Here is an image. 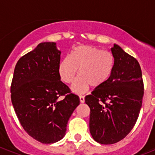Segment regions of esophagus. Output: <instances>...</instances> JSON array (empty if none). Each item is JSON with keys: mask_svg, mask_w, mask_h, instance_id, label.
<instances>
[{"mask_svg": "<svg viewBox=\"0 0 155 155\" xmlns=\"http://www.w3.org/2000/svg\"><path fill=\"white\" fill-rule=\"evenodd\" d=\"M80 101L81 103H84V96H80Z\"/></svg>", "mask_w": 155, "mask_h": 155, "instance_id": "1", "label": "esophagus"}]
</instances>
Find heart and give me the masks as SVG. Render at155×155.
Here are the masks:
<instances>
[{"label": "heart", "instance_id": "b5f03b06", "mask_svg": "<svg viewBox=\"0 0 155 155\" xmlns=\"http://www.w3.org/2000/svg\"><path fill=\"white\" fill-rule=\"evenodd\" d=\"M115 68V58L109 52L90 45H80L65 56L58 64V74L63 82H73L78 71L80 75L72 90L81 94L92 85L99 87L110 79Z\"/></svg>", "mask_w": 155, "mask_h": 155}]
</instances>
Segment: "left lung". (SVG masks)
<instances>
[{"label":"left lung","instance_id":"1","mask_svg":"<svg viewBox=\"0 0 155 155\" xmlns=\"http://www.w3.org/2000/svg\"><path fill=\"white\" fill-rule=\"evenodd\" d=\"M111 51L115 68L105 84L85 97L90 108L89 129L101 144H114L132 130L139 116L144 94L137 60L114 44Z\"/></svg>","mask_w":155,"mask_h":155}]
</instances>
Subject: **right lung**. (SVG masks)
Wrapping results in <instances>:
<instances>
[{
  "label": "right lung",
  "mask_w": 155,
  "mask_h": 155,
  "mask_svg": "<svg viewBox=\"0 0 155 155\" xmlns=\"http://www.w3.org/2000/svg\"><path fill=\"white\" fill-rule=\"evenodd\" d=\"M60 55L55 42L40 43L18 61L11 84V101L21 125L45 144L64 137L68 120L80 104L79 97L60 80Z\"/></svg>",
  "instance_id": "add662e5"
}]
</instances>
